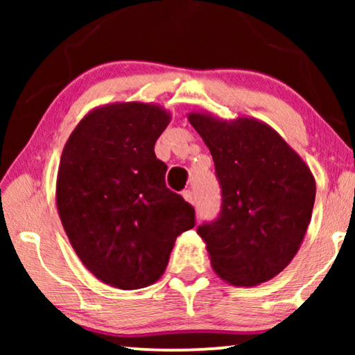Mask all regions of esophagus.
I'll list each match as a JSON object with an SVG mask.
<instances>
[{
	"mask_svg": "<svg viewBox=\"0 0 355 355\" xmlns=\"http://www.w3.org/2000/svg\"><path fill=\"white\" fill-rule=\"evenodd\" d=\"M182 197H184V200L189 202V203H192V205H193V193L191 191H184L182 192Z\"/></svg>",
	"mask_w": 355,
	"mask_h": 355,
	"instance_id": "34e87169",
	"label": "esophagus"
}]
</instances>
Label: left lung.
Here are the masks:
<instances>
[{
	"mask_svg": "<svg viewBox=\"0 0 355 355\" xmlns=\"http://www.w3.org/2000/svg\"><path fill=\"white\" fill-rule=\"evenodd\" d=\"M187 119L210 150L223 192L218 220L197 230L213 271L239 288L270 281L291 263L310 225L317 186L309 164L260 119L208 111Z\"/></svg>",
	"mask_w": 355,
	"mask_h": 355,
	"instance_id": "obj_1",
	"label": "left lung"
}]
</instances>
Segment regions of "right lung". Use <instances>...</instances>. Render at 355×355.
<instances>
[{
    "label": "right lung",
    "instance_id": "add662e5",
    "mask_svg": "<svg viewBox=\"0 0 355 355\" xmlns=\"http://www.w3.org/2000/svg\"><path fill=\"white\" fill-rule=\"evenodd\" d=\"M163 106L116 101L89 111L62 148L56 207L72 249L95 278L132 291L157 283L193 208L164 186L155 142Z\"/></svg>",
    "mask_w": 355,
    "mask_h": 355
}]
</instances>
